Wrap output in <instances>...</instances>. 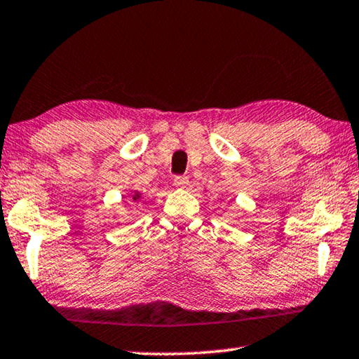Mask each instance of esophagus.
<instances>
[{
    "label": "esophagus",
    "mask_w": 359,
    "mask_h": 359,
    "mask_svg": "<svg viewBox=\"0 0 359 359\" xmlns=\"http://www.w3.org/2000/svg\"><path fill=\"white\" fill-rule=\"evenodd\" d=\"M173 184L176 186V187H186L187 184H189V178H187V176H175V180H173Z\"/></svg>",
    "instance_id": "34e87169"
}]
</instances>
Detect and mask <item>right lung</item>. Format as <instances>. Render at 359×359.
Listing matches in <instances>:
<instances>
[{
	"mask_svg": "<svg viewBox=\"0 0 359 359\" xmlns=\"http://www.w3.org/2000/svg\"><path fill=\"white\" fill-rule=\"evenodd\" d=\"M137 198H140V196H138V194H135V196H134V200H137Z\"/></svg>",
	"mask_w": 359,
	"mask_h": 359,
	"instance_id": "obj_1",
	"label": "right lung"
}]
</instances>
